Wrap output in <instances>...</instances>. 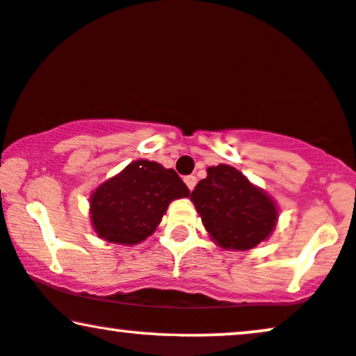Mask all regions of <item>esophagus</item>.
Returning <instances> with one entry per match:
<instances>
[{
	"instance_id": "34e87169",
	"label": "esophagus",
	"mask_w": 356,
	"mask_h": 356,
	"mask_svg": "<svg viewBox=\"0 0 356 356\" xmlns=\"http://www.w3.org/2000/svg\"><path fill=\"white\" fill-rule=\"evenodd\" d=\"M184 182L187 184V187L191 188V191H193V187H195L197 184V177L195 175H186V177H184Z\"/></svg>"
}]
</instances>
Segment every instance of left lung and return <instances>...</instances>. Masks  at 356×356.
<instances>
[{
  "label": "left lung",
  "mask_w": 356,
  "mask_h": 356,
  "mask_svg": "<svg viewBox=\"0 0 356 356\" xmlns=\"http://www.w3.org/2000/svg\"><path fill=\"white\" fill-rule=\"evenodd\" d=\"M191 199L205 230L227 250L254 248L271 235L277 220L274 202L227 164L207 169Z\"/></svg>",
  "instance_id": "left-lung-1"
}]
</instances>
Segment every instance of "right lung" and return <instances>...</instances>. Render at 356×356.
Returning a JSON list of instances; mask_svg holds the SVG:
<instances>
[{"instance_id": "1", "label": "right lung", "mask_w": 356, "mask_h": 356, "mask_svg": "<svg viewBox=\"0 0 356 356\" xmlns=\"http://www.w3.org/2000/svg\"><path fill=\"white\" fill-rule=\"evenodd\" d=\"M188 193L174 169L146 159L136 161L93 192L92 223L103 240L134 245L154 233L170 200Z\"/></svg>"}]
</instances>
